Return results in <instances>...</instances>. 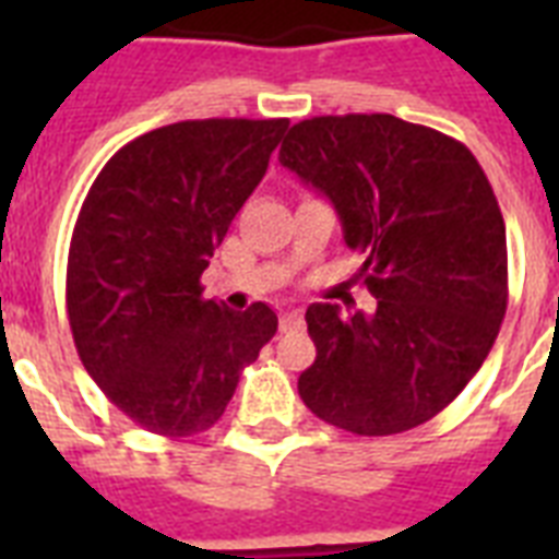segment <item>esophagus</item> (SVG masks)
Here are the masks:
<instances>
[{"label": "esophagus", "mask_w": 559, "mask_h": 559, "mask_svg": "<svg viewBox=\"0 0 559 559\" xmlns=\"http://www.w3.org/2000/svg\"><path fill=\"white\" fill-rule=\"evenodd\" d=\"M305 328V316L293 310V313H284L281 316V331L289 333V331H301Z\"/></svg>", "instance_id": "34e87169"}]
</instances>
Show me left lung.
Segmentation results:
<instances>
[{"label":"left lung","instance_id":"left-lung-1","mask_svg":"<svg viewBox=\"0 0 559 559\" xmlns=\"http://www.w3.org/2000/svg\"><path fill=\"white\" fill-rule=\"evenodd\" d=\"M278 162L333 202L377 307H307L305 406L354 435H397L459 397L508 310V240L476 156L403 118L319 116L293 124Z\"/></svg>","mask_w":559,"mask_h":559}]
</instances>
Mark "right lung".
Segmentation results:
<instances>
[{
  "mask_svg": "<svg viewBox=\"0 0 559 559\" xmlns=\"http://www.w3.org/2000/svg\"><path fill=\"white\" fill-rule=\"evenodd\" d=\"M287 118H205L124 144L92 182L66 270L83 368L147 432L217 424L240 371L278 331L263 301L237 313L200 275L266 174Z\"/></svg>",
  "mask_w": 559,
  "mask_h": 559,
  "instance_id": "obj_1",
  "label": "right lung"
}]
</instances>
